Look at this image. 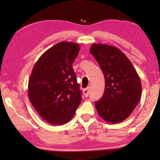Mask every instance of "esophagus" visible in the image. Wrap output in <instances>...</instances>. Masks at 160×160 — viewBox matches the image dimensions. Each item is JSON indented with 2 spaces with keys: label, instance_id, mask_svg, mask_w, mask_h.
Segmentation results:
<instances>
[{
  "label": "esophagus",
  "instance_id": "34e87169",
  "mask_svg": "<svg viewBox=\"0 0 160 160\" xmlns=\"http://www.w3.org/2000/svg\"><path fill=\"white\" fill-rule=\"evenodd\" d=\"M89 93H90V91H89V88H87V89H84L83 90V94L84 95V96L85 97H87L88 96H89Z\"/></svg>",
  "mask_w": 160,
  "mask_h": 160
}]
</instances>
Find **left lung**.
Wrapping results in <instances>:
<instances>
[{
  "label": "left lung",
  "mask_w": 160,
  "mask_h": 160,
  "mask_svg": "<svg viewBox=\"0 0 160 160\" xmlns=\"http://www.w3.org/2000/svg\"><path fill=\"white\" fill-rule=\"evenodd\" d=\"M90 52L100 64L105 79L103 96L95 102L98 113L108 123H120L140 101V78L130 60L118 47L94 43Z\"/></svg>",
  "instance_id": "left-lung-1"
}]
</instances>
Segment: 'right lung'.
Listing matches in <instances>:
<instances>
[{"mask_svg":"<svg viewBox=\"0 0 160 160\" xmlns=\"http://www.w3.org/2000/svg\"><path fill=\"white\" fill-rule=\"evenodd\" d=\"M80 49L76 42H58L43 53L33 67L28 83L29 100L50 124L67 123L82 100L72 68Z\"/></svg>","mask_w":160,"mask_h":160,"instance_id":"1","label":"right lung"}]
</instances>
